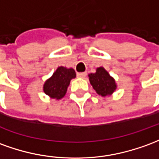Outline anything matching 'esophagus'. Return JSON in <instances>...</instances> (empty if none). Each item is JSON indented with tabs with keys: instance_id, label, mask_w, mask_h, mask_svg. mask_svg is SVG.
<instances>
[{
	"instance_id": "esophagus-1",
	"label": "esophagus",
	"mask_w": 159,
	"mask_h": 159,
	"mask_svg": "<svg viewBox=\"0 0 159 159\" xmlns=\"http://www.w3.org/2000/svg\"><path fill=\"white\" fill-rule=\"evenodd\" d=\"M86 75H87V73H86V72H78V73L76 74V76H78V77H81V78L85 77Z\"/></svg>"
}]
</instances>
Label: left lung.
I'll return each instance as SVG.
<instances>
[{
	"label": "left lung",
	"instance_id": "8db88e82",
	"mask_svg": "<svg viewBox=\"0 0 159 159\" xmlns=\"http://www.w3.org/2000/svg\"><path fill=\"white\" fill-rule=\"evenodd\" d=\"M89 76L91 85L96 93L102 96L111 95L116 89V84L113 77L102 67H100L96 70L95 73H92Z\"/></svg>",
	"mask_w": 159,
	"mask_h": 159
}]
</instances>
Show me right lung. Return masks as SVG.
<instances>
[{
  "label": "right lung",
  "instance_id": "obj_1",
  "mask_svg": "<svg viewBox=\"0 0 159 159\" xmlns=\"http://www.w3.org/2000/svg\"><path fill=\"white\" fill-rule=\"evenodd\" d=\"M75 77L76 72L73 69L58 67L52 76L44 84V91L52 98L61 99L65 95L70 80Z\"/></svg>",
  "mask_w": 159,
  "mask_h": 159
}]
</instances>
